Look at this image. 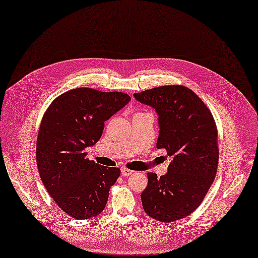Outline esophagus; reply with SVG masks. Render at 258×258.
I'll list each match as a JSON object with an SVG mask.
<instances>
[{"instance_id": "esophagus-1", "label": "esophagus", "mask_w": 258, "mask_h": 258, "mask_svg": "<svg viewBox=\"0 0 258 258\" xmlns=\"http://www.w3.org/2000/svg\"><path fill=\"white\" fill-rule=\"evenodd\" d=\"M133 173H134V172H133L132 170H128V169H126V167H122V169H121V174H122V176L127 177V176H131Z\"/></svg>"}]
</instances>
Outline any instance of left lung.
Returning <instances> with one entry per match:
<instances>
[{"label":"left lung","mask_w":258,"mask_h":258,"mask_svg":"<svg viewBox=\"0 0 258 258\" xmlns=\"http://www.w3.org/2000/svg\"><path fill=\"white\" fill-rule=\"evenodd\" d=\"M158 114L157 149L171 162L164 176L148 173L141 194L147 214L161 222L182 219L203 203L214 181L218 159V133L209 107L192 89L163 85L134 94Z\"/></svg>","instance_id":"8db88e82"}]
</instances>
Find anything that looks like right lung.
Instances as JSON below:
<instances>
[{
    "mask_svg": "<svg viewBox=\"0 0 258 258\" xmlns=\"http://www.w3.org/2000/svg\"><path fill=\"white\" fill-rule=\"evenodd\" d=\"M130 101L124 93L74 88L55 98L42 118L38 171L54 203L73 218L95 217L106 206L120 169L89 160L85 150L101 138L104 122Z\"/></svg>",
    "mask_w": 258,
    "mask_h": 258,
    "instance_id": "add662e5",
    "label": "right lung"
}]
</instances>
